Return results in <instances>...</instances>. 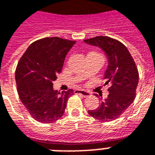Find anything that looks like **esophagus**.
Instances as JSON below:
<instances>
[{"mask_svg":"<svg viewBox=\"0 0 155 155\" xmlns=\"http://www.w3.org/2000/svg\"><path fill=\"white\" fill-rule=\"evenodd\" d=\"M75 93H77V94H80V95H82L83 97H88L90 95V93H89V92L82 90V89H76V90H75Z\"/></svg>","mask_w":155,"mask_h":155,"instance_id":"esophagus-1","label":"esophagus"}]
</instances>
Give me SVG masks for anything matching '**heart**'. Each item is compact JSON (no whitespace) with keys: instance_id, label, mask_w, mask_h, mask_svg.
<instances>
[{"instance_id":"1","label":"heart","mask_w":155,"mask_h":155,"mask_svg":"<svg viewBox=\"0 0 155 155\" xmlns=\"http://www.w3.org/2000/svg\"><path fill=\"white\" fill-rule=\"evenodd\" d=\"M89 54H97V53H95V52H92V53H89Z\"/></svg>"}]
</instances>
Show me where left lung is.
Here are the masks:
<instances>
[{
  "instance_id": "left-lung-1",
  "label": "left lung",
  "mask_w": 155,
  "mask_h": 155,
  "mask_svg": "<svg viewBox=\"0 0 155 155\" xmlns=\"http://www.w3.org/2000/svg\"><path fill=\"white\" fill-rule=\"evenodd\" d=\"M84 42L98 47L105 53L107 58V67L104 73L105 85L110 84L108 97L101 101L97 109L88 110V114L104 122L114 120L135 98L139 80L135 62L126 46L117 40L100 35Z\"/></svg>"
}]
</instances>
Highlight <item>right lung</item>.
I'll return each instance as SVG.
<instances>
[{"mask_svg":"<svg viewBox=\"0 0 155 155\" xmlns=\"http://www.w3.org/2000/svg\"><path fill=\"white\" fill-rule=\"evenodd\" d=\"M76 41L47 37L35 41L18 63L15 80L22 103L39 122L48 124L63 115L72 89L58 93L54 84L65 58Z\"/></svg>","mask_w":155,"mask_h":155,"instance_id":"add662e5","label":"right lung"}]
</instances>
